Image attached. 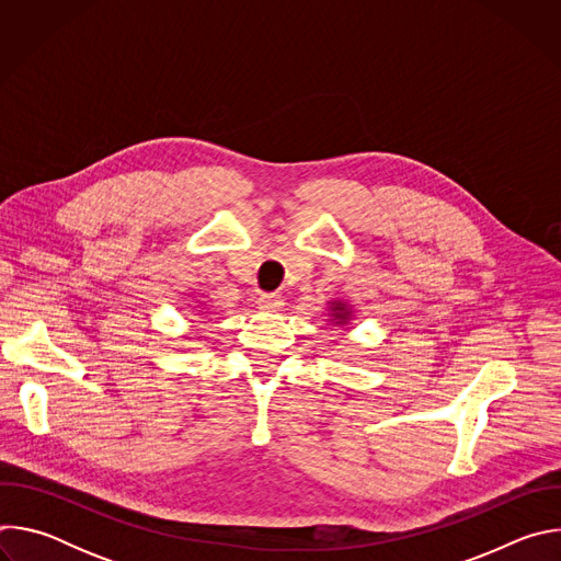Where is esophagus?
Here are the masks:
<instances>
[{
    "label": "esophagus",
    "mask_w": 561,
    "mask_h": 561,
    "mask_svg": "<svg viewBox=\"0 0 561 561\" xmlns=\"http://www.w3.org/2000/svg\"><path fill=\"white\" fill-rule=\"evenodd\" d=\"M260 306L266 310H279L284 306V297L277 293H262L260 295Z\"/></svg>",
    "instance_id": "34e87169"
}]
</instances>
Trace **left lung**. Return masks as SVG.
<instances>
[{
    "mask_svg": "<svg viewBox=\"0 0 561 561\" xmlns=\"http://www.w3.org/2000/svg\"><path fill=\"white\" fill-rule=\"evenodd\" d=\"M333 310H335V314H333V317H337V319H340V322H346V317H348V314L344 312V306H335Z\"/></svg>",
    "mask_w": 561,
    "mask_h": 561,
    "instance_id": "1",
    "label": "left lung"
}]
</instances>
